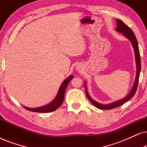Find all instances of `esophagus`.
<instances>
[{"label": "esophagus", "instance_id": "esophagus-1", "mask_svg": "<svg viewBox=\"0 0 147 147\" xmlns=\"http://www.w3.org/2000/svg\"><path fill=\"white\" fill-rule=\"evenodd\" d=\"M79 70H80V69H79Z\"/></svg>", "mask_w": 147, "mask_h": 147}]
</instances>
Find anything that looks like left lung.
I'll return each mask as SVG.
<instances>
[{
	"label": "left lung",
	"mask_w": 147,
	"mask_h": 147,
	"mask_svg": "<svg viewBox=\"0 0 147 147\" xmlns=\"http://www.w3.org/2000/svg\"><path fill=\"white\" fill-rule=\"evenodd\" d=\"M116 25H117V27H116V31L118 32V33H122L124 37H126L127 39L129 40L131 43L132 47H133L134 51V55H135V61H136V78L135 80H134V84L132 86V88L131 90H130V93L126 96L125 98H122V99L118 100V101L112 102L108 104H102L98 103V102H96L92 98L90 97L89 94L88 92L87 86H86V82H84V86H85L86 90V96L88 98V100L96 106V108H99L101 110H110L112 109V108L118 107V106L122 105L126 102H128L130 98L133 97L134 94L136 91V88H137V86L138 84V80H139V76L140 72V53H139V48H138L137 40L134 35L133 31H132L130 27H128L127 25H125L123 22L120 21L119 19H116Z\"/></svg>",
	"instance_id": "obj_1"
}]
</instances>
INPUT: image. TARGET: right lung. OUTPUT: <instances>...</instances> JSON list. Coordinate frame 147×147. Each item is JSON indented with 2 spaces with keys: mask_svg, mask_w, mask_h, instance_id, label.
Here are the masks:
<instances>
[{
  "mask_svg": "<svg viewBox=\"0 0 147 147\" xmlns=\"http://www.w3.org/2000/svg\"><path fill=\"white\" fill-rule=\"evenodd\" d=\"M73 78V76L70 75L69 77H67L63 82H62L61 85L60 86L59 89L58 90V92L57 95L55 96V98H54L53 101L47 104V105L38 108H28L25 107V106H23V107L25 108V109L29 110V111L35 112H43V113H45V112H51L55 111V110H57L58 108L60 107L62 103H63L66 88H67L69 82L71 81V80Z\"/></svg>",
  "mask_w": 147,
  "mask_h": 147,
  "instance_id": "add662e5",
  "label": "right lung"
}]
</instances>
